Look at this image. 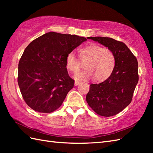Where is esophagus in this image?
Returning a JSON list of instances; mask_svg holds the SVG:
<instances>
[{
	"label": "esophagus",
	"mask_w": 153,
	"mask_h": 153,
	"mask_svg": "<svg viewBox=\"0 0 153 153\" xmlns=\"http://www.w3.org/2000/svg\"><path fill=\"white\" fill-rule=\"evenodd\" d=\"M80 83H81V82H78V81H76V82H75V85L77 86V85H79Z\"/></svg>",
	"instance_id": "1"
}]
</instances>
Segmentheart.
Returning <instances> with one entry per match:
<instances>
[{"label":"heart","instance_id":"1","mask_svg":"<svg viewBox=\"0 0 153 153\" xmlns=\"http://www.w3.org/2000/svg\"><path fill=\"white\" fill-rule=\"evenodd\" d=\"M82 61L86 60L83 70L76 74V80L87 81L95 78L102 82L111 76L116 66V57L113 52L107 48L95 43H91L79 50ZM67 69L72 73H77L80 69L81 62L74 53L68 54L66 58Z\"/></svg>","mask_w":153,"mask_h":153}]
</instances>
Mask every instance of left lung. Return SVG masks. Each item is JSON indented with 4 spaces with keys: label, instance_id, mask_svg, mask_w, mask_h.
Segmentation results:
<instances>
[{
    "label": "left lung",
    "instance_id": "8db88e82",
    "mask_svg": "<svg viewBox=\"0 0 153 153\" xmlns=\"http://www.w3.org/2000/svg\"><path fill=\"white\" fill-rule=\"evenodd\" d=\"M88 39L111 50L116 57V66L108 79L100 83L90 85L86 100L97 114L105 117L114 116L131 102L139 81L137 60L123 42L110 37Z\"/></svg>",
    "mask_w": 153,
    "mask_h": 153
}]
</instances>
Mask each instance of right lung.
<instances>
[{
  "label": "right lung",
  "instance_id": "obj_1",
  "mask_svg": "<svg viewBox=\"0 0 153 153\" xmlns=\"http://www.w3.org/2000/svg\"><path fill=\"white\" fill-rule=\"evenodd\" d=\"M86 41L76 35L48 32L25 48L18 64V83L31 109L51 113L62 105L74 85L67 71L66 56Z\"/></svg>",
  "mask_w": 153,
  "mask_h": 153
}]
</instances>
